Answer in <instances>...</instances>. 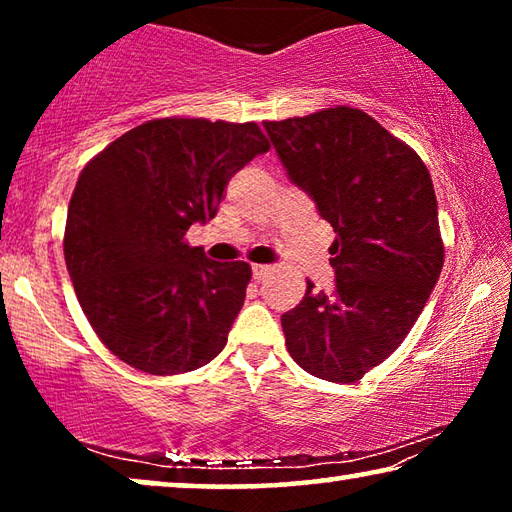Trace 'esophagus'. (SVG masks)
<instances>
[{
	"label": "esophagus",
	"instance_id": "esophagus-1",
	"mask_svg": "<svg viewBox=\"0 0 512 512\" xmlns=\"http://www.w3.org/2000/svg\"><path fill=\"white\" fill-rule=\"evenodd\" d=\"M271 271H273V268L268 264H255L253 266V277H255V280H264V277Z\"/></svg>",
	"mask_w": 512,
	"mask_h": 512
}]
</instances>
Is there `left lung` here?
I'll return each mask as SVG.
<instances>
[{"instance_id": "left-lung-1", "label": "left lung", "mask_w": 512, "mask_h": 512, "mask_svg": "<svg viewBox=\"0 0 512 512\" xmlns=\"http://www.w3.org/2000/svg\"><path fill=\"white\" fill-rule=\"evenodd\" d=\"M293 185L336 239L334 291L282 314L287 350L309 375L350 384L400 348L436 287L445 250L427 167L363 110L264 121Z\"/></svg>"}]
</instances>
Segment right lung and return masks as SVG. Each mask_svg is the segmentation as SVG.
Listing matches in <instances>:
<instances>
[{
  "label": "right lung",
  "mask_w": 512,
  "mask_h": 512,
  "mask_svg": "<svg viewBox=\"0 0 512 512\" xmlns=\"http://www.w3.org/2000/svg\"><path fill=\"white\" fill-rule=\"evenodd\" d=\"M271 144L255 121L151 119L81 171L65 264L101 343L149 375L210 363L250 282L246 262H212L185 241L216 216L225 185Z\"/></svg>",
  "instance_id": "1"
}]
</instances>
